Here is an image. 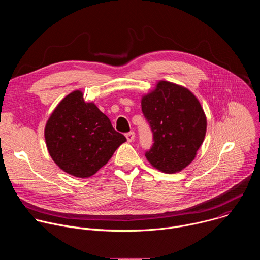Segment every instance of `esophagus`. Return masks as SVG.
<instances>
[{"label": "esophagus", "instance_id": "esophagus-1", "mask_svg": "<svg viewBox=\"0 0 260 260\" xmlns=\"http://www.w3.org/2000/svg\"><path fill=\"white\" fill-rule=\"evenodd\" d=\"M125 137H126V139H127L128 142H132V141H134V139H135V133H134V132L126 133V134H125Z\"/></svg>", "mask_w": 260, "mask_h": 260}]
</instances>
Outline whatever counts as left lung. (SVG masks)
Listing matches in <instances>:
<instances>
[{
  "label": "left lung",
  "mask_w": 260,
  "mask_h": 260,
  "mask_svg": "<svg viewBox=\"0 0 260 260\" xmlns=\"http://www.w3.org/2000/svg\"><path fill=\"white\" fill-rule=\"evenodd\" d=\"M141 104L153 139L150 149L145 152L146 158L169 174L187 167L203 144L207 128L198 99L187 88L160 81Z\"/></svg>",
  "instance_id": "left-lung-1"
}]
</instances>
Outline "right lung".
Returning a JSON list of instances; mask_svg holds the SVG:
<instances>
[{
  "label": "right lung",
  "instance_id": "right-lung-1",
  "mask_svg": "<svg viewBox=\"0 0 260 260\" xmlns=\"http://www.w3.org/2000/svg\"><path fill=\"white\" fill-rule=\"evenodd\" d=\"M45 140L50 156L62 171L88 178L108 162L126 138L76 90L53 111L45 127Z\"/></svg>",
  "mask_w": 260,
  "mask_h": 260
}]
</instances>
